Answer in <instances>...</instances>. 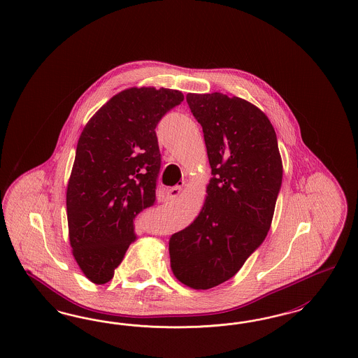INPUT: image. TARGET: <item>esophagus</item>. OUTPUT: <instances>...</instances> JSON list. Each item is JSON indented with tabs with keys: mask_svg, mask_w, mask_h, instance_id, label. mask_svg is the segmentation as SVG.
Segmentation results:
<instances>
[{
	"mask_svg": "<svg viewBox=\"0 0 358 358\" xmlns=\"http://www.w3.org/2000/svg\"><path fill=\"white\" fill-rule=\"evenodd\" d=\"M181 192H182V185H176V187H171L168 190V197L169 199H176V197H178L181 194Z\"/></svg>",
	"mask_w": 358,
	"mask_h": 358,
	"instance_id": "34e87169",
	"label": "esophagus"
}]
</instances>
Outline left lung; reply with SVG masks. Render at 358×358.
Returning <instances> with one entry per match:
<instances>
[{
    "mask_svg": "<svg viewBox=\"0 0 358 358\" xmlns=\"http://www.w3.org/2000/svg\"><path fill=\"white\" fill-rule=\"evenodd\" d=\"M203 127L212 178L200 215L169 241L171 271L208 289L231 279L264 241L282 187L271 122L252 103L220 92L187 94Z\"/></svg>",
    "mask_w": 358,
    "mask_h": 358,
    "instance_id": "1",
    "label": "left lung"
}]
</instances>
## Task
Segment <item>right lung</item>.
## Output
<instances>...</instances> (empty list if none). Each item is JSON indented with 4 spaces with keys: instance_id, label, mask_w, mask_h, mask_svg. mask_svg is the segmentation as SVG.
Segmentation results:
<instances>
[{
    "instance_id": "obj_1",
    "label": "right lung",
    "mask_w": 358,
    "mask_h": 358,
    "mask_svg": "<svg viewBox=\"0 0 358 358\" xmlns=\"http://www.w3.org/2000/svg\"><path fill=\"white\" fill-rule=\"evenodd\" d=\"M182 101L177 90L127 88L82 131L67 187L69 243L96 285L113 279L136 238L138 215L155 203L161 169L155 127Z\"/></svg>"
}]
</instances>
